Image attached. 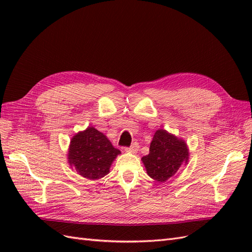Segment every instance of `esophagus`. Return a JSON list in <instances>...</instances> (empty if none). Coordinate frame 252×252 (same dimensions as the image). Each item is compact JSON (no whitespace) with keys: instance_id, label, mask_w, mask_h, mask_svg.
I'll list each match as a JSON object with an SVG mask.
<instances>
[{"instance_id":"obj_1","label":"esophagus","mask_w":252,"mask_h":252,"mask_svg":"<svg viewBox=\"0 0 252 252\" xmlns=\"http://www.w3.org/2000/svg\"><path fill=\"white\" fill-rule=\"evenodd\" d=\"M138 149H139V144L136 143V142H134L130 147H126V148H125L126 151H128V152H133V154H134V152L138 151Z\"/></svg>"}]
</instances>
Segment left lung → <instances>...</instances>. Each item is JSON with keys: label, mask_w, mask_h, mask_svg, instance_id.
<instances>
[{"label": "left lung", "mask_w": 252, "mask_h": 252, "mask_svg": "<svg viewBox=\"0 0 252 252\" xmlns=\"http://www.w3.org/2000/svg\"><path fill=\"white\" fill-rule=\"evenodd\" d=\"M188 149L184 141L163 129L155 133L149 147V154L142 158L150 178L166 182L179 170L183 163L188 162Z\"/></svg>", "instance_id": "obj_1"}]
</instances>
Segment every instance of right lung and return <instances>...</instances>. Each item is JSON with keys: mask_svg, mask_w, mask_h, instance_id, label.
Segmentation results:
<instances>
[{"mask_svg": "<svg viewBox=\"0 0 252 252\" xmlns=\"http://www.w3.org/2000/svg\"><path fill=\"white\" fill-rule=\"evenodd\" d=\"M121 151L94 127L79 132L71 139L68 161L82 177L101 179L109 172L110 165Z\"/></svg>", "mask_w": 252, "mask_h": 252, "instance_id": "add662e5", "label": "right lung"}]
</instances>
